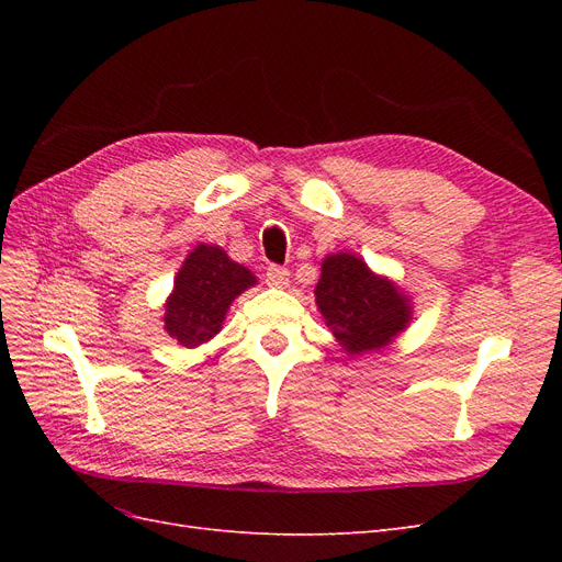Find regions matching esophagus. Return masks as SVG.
<instances>
[{
  "label": "esophagus",
  "mask_w": 562,
  "mask_h": 562,
  "mask_svg": "<svg viewBox=\"0 0 562 562\" xmlns=\"http://www.w3.org/2000/svg\"><path fill=\"white\" fill-rule=\"evenodd\" d=\"M288 277H291V271H288L285 267L271 265V267H267L265 281H267V285H271V288H285V285H288Z\"/></svg>",
  "instance_id": "34e87169"
}]
</instances>
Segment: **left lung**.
<instances>
[{
  "label": "left lung",
  "instance_id": "8db88e82",
  "mask_svg": "<svg viewBox=\"0 0 562 562\" xmlns=\"http://www.w3.org/2000/svg\"><path fill=\"white\" fill-rule=\"evenodd\" d=\"M316 304L347 353L386 347L411 321L407 297L349 252H337L323 260Z\"/></svg>",
  "mask_w": 562,
  "mask_h": 562
}]
</instances>
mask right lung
Returning <instances> with one entry per match:
<instances>
[{
    "label": "right lung",
    "instance_id": "add662e5",
    "mask_svg": "<svg viewBox=\"0 0 562 562\" xmlns=\"http://www.w3.org/2000/svg\"><path fill=\"white\" fill-rule=\"evenodd\" d=\"M255 283L250 271L227 258L217 246H196L176 277L166 302V333L182 347H196L223 328L225 314L236 295Z\"/></svg>",
    "mask_w": 562,
    "mask_h": 562
}]
</instances>
